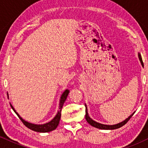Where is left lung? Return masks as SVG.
Instances as JSON below:
<instances>
[{"mask_svg":"<svg viewBox=\"0 0 148 148\" xmlns=\"http://www.w3.org/2000/svg\"><path fill=\"white\" fill-rule=\"evenodd\" d=\"M138 58L140 61V63H141L142 65L143 66V62L141 56H140V54L139 53H138ZM85 106H86V121H87L88 123L91 125V126L96 127V128H97V129H100V130H115V129L120 128V127H123V125H125V124H126L127 122L130 120V118L133 116L134 113H135V112H134V113H132L130 116H129L128 118L126 119V120H125L124 121L121 122V123H118V124H116V125H103V124L97 123V122L94 121V120H93L91 118H90V116L88 115V108H87V106H86V104H85Z\"/></svg>","mask_w":148,"mask_h":148,"instance_id":"8db88e82","label":"left lung"}]
</instances>
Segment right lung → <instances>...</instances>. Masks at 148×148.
Returning a JSON list of instances; mask_svg holds the SVG:
<instances>
[{
  "label": "right lung",
  "instance_id": "1",
  "mask_svg": "<svg viewBox=\"0 0 148 148\" xmlns=\"http://www.w3.org/2000/svg\"><path fill=\"white\" fill-rule=\"evenodd\" d=\"M69 92V91L68 90H64L63 92V93H62V95L60 97V103H59V110L58 111L56 115V116L54 117V118L52 119L50 122H49V123H47L43 124V125H35V124H32L25 121V120H23V119L18 114V113H16V111H15L14 107L12 106V104H10V106H11L13 111H14L15 112V113L17 115V116L19 118L20 120H21V122L23 123V125H24L25 127L29 128L30 130L35 131V132H43V133H45V132H49L56 130V129L57 128V127L58 126V124L59 122H60L61 117V111H62V106H63V104L64 101H65L66 99H67V96H68Z\"/></svg>",
  "mask_w": 148,
  "mask_h": 148
}]
</instances>
